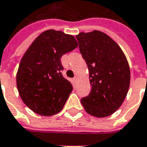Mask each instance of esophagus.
I'll return each instance as SVG.
<instances>
[{
    "mask_svg": "<svg viewBox=\"0 0 147 147\" xmlns=\"http://www.w3.org/2000/svg\"><path fill=\"white\" fill-rule=\"evenodd\" d=\"M77 80H78V78H77V77H74V78H73V82H74V83L75 84V83H76V82H77Z\"/></svg>",
    "mask_w": 147,
    "mask_h": 147,
    "instance_id": "1",
    "label": "esophagus"
}]
</instances>
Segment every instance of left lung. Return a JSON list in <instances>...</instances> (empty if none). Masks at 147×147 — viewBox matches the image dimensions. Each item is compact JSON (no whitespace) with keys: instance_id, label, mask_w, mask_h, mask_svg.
<instances>
[{"instance_id":"8db88e82","label":"left lung","mask_w":147,"mask_h":147,"mask_svg":"<svg viewBox=\"0 0 147 147\" xmlns=\"http://www.w3.org/2000/svg\"><path fill=\"white\" fill-rule=\"evenodd\" d=\"M78 47L89 70L91 92L81 99L91 115L102 118L118 110L127 96L130 69L119 45L108 35L95 30L76 36Z\"/></svg>"}]
</instances>
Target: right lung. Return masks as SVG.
<instances>
[{
	"label": "right lung",
	"mask_w": 147,
	"mask_h": 147,
	"mask_svg": "<svg viewBox=\"0 0 147 147\" xmlns=\"http://www.w3.org/2000/svg\"><path fill=\"white\" fill-rule=\"evenodd\" d=\"M77 47L72 35L50 29L40 34L27 50L16 82L22 100L33 112L51 116L63 109L73 86L62 75L60 58Z\"/></svg>",
	"instance_id": "1"
}]
</instances>
